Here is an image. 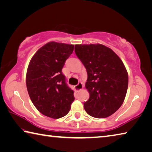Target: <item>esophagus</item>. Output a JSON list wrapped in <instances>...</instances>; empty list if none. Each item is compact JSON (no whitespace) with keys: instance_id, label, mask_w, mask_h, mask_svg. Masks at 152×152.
I'll return each instance as SVG.
<instances>
[{"instance_id":"esophagus-1","label":"esophagus","mask_w":152,"mask_h":152,"mask_svg":"<svg viewBox=\"0 0 152 152\" xmlns=\"http://www.w3.org/2000/svg\"><path fill=\"white\" fill-rule=\"evenodd\" d=\"M83 88H84V84L82 83V82H79L76 86H75V89L77 91H80V90H81Z\"/></svg>"}]
</instances>
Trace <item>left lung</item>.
Returning <instances> with one entry per match:
<instances>
[{"instance_id": "1", "label": "left lung", "mask_w": 152, "mask_h": 152, "mask_svg": "<svg viewBox=\"0 0 152 152\" xmlns=\"http://www.w3.org/2000/svg\"><path fill=\"white\" fill-rule=\"evenodd\" d=\"M75 53L84 64L88 78L89 99L84 103L91 116L102 119L121 106L128 88V74L122 60L102 44L76 45Z\"/></svg>"}]
</instances>
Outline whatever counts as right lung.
<instances>
[{
    "label": "right lung",
    "instance_id": "add662e5",
    "mask_svg": "<svg viewBox=\"0 0 152 152\" xmlns=\"http://www.w3.org/2000/svg\"><path fill=\"white\" fill-rule=\"evenodd\" d=\"M74 47L49 42L37 50L28 66L26 85L30 99L41 113L53 119L68 114L74 101V91L61 72Z\"/></svg>",
    "mask_w": 152,
    "mask_h": 152
}]
</instances>
